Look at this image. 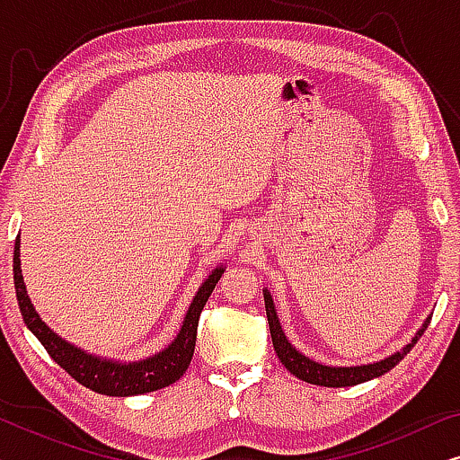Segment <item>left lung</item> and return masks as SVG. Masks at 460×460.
Here are the masks:
<instances>
[{
    "label": "left lung",
    "mask_w": 460,
    "mask_h": 460,
    "mask_svg": "<svg viewBox=\"0 0 460 460\" xmlns=\"http://www.w3.org/2000/svg\"><path fill=\"white\" fill-rule=\"evenodd\" d=\"M263 301H266V316L270 324V335H272L274 351L279 356V360L285 364L288 373L297 376V379L312 383V385H323V387H351L358 385V383L376 379V376L385 375L387 370H392L395 364H398L402 358H404L408 351L414 348V343L419 341L420 335H423L427 324H429L431 316L425 318V323L420 329L414 332V337L408 341L404 348L394 351L392 356L383 358V360L370 362V364H356V367H332V364H323L312 360L310 356L301 354V351L295 348V345L288 341L285 331H282L279 314H276L274 299L270 295L268 288H263Z\"/></svg>",
    "instance_id": "8db88e82"
}]
</instances>
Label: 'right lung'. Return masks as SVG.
Instances as JSON below:
<instances>
[{
  "label": "right lung",
  "mask_w": 460,
  "mask_h": 460,
  "mask_svg": "<svg viewBox=\"0 0 460 460\" xmlns=\"http://www.w3.org/2000/svg\"><path fill=\"white\" fill-rule=\"evenodd\" d=\"M224 266H217L213 272L203 280L194 295L190 305H188L184 323H181L178 335L173 341L163 348L156 354L142 358V360H112V358L96 356L90 351L77 348V345L62 339L58 332H54L43 323L40 314L31 304V297L24 287L22 270H21V234L16 236L14 243V287L16 299L21 307L22 320L27 329L40 339V343L52 356V360L66 370L75 381L81 385L92 389V392L102 395H115V398H128V395H140L148 392H156L172 385L186 373L190 367L194 343H197V326L199 316L209 299V295L216 288L217 280L222 279Z\"/></svg>",
  "instance_id": "obj_1"
}]
</instances>
